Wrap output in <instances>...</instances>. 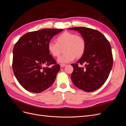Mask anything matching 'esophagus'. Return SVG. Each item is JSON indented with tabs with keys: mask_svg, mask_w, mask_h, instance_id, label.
<instances>
[{
	"mask_svg": "<svg viewBox=\"0 0 126 126\" xmlns=\"http://www.w3.org/2000/svg\"><path fill=\"white\" fill-rule=\"evenodd\" d=\"M66 66V64H60V66L61 68H63V67H65Z\"/></svg>",
	"mask_w": 126,
	"mask_h": 126,
	"instance_id": "34e87169",
	"label": "esophagus"
}]
</instances>
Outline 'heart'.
I'll return each instance as SVG.
<instances>
[{
    "label": "heart",
    "instance_id": "b5f03b06",
    "mask_svg": "<svg viewBox=\"0 0 126 126\" xmlns=\"http://www.w3.org/2000/svg\"><path fill=\"white\" fill-rule=\"evenodd\" d=\"M86 44L84 39L76 33L65 32L57 36L55 42L50 41L47 45L48 50L52 57H58L63 49L64 54L58 58V62L66 63L80 58L85 54Z\"/></svg>",
    "mask_w": 126,
    "mask_h": 126
}]
</instances>
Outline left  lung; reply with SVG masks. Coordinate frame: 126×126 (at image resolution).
<instances>
[{"instance_id":"8db88e82","label":"left lung","mask_w":126,"mask_h":126,"mask_svg":"<svg viewBox=\"0 0 126 126\" xmlns=\"http://www.w3.org/2000/svg\"><path fill=\"white\" fill-rule=\"evenodd\" d=\"M81 34L85 40V54L77 63H72L74 71L71 80L75 86L86 92H91L101 87L108 78L113 65L111 47L105 36L98 30L77 27L69 28ZM85 64L79 67L78 63Z\"/></svg>"}]
</instances>
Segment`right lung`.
<instances>
[{
	"mask_svg": "<svg viewBox=\"0 0 126 126\" xmlns=\"http://www.w3.org/2000/svg\"><path fill=\"white\" fill-rule=\"evenodd\" d=\"M63 30L43 29L29 32L15 44L13 69L18 81L26 90L39 93L55 81L60 67L49 54L47 45L53 37ZM51 64L52 67H48Z\"/></svg>",
	"mask_w": 126,
	"mask_h": 126,
	"instance_id": "1",
	"label": "right lung"
}]
</instances>
